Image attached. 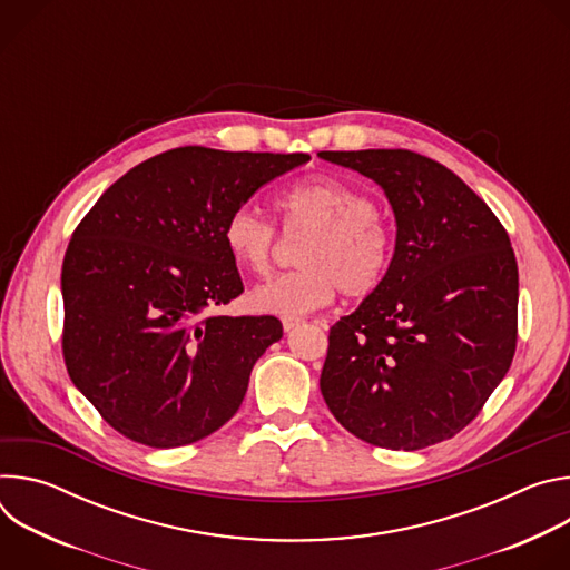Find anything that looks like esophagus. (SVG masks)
Wrapping results in <instances>:
<instances>
[{
	"label": "esophagus",
	"instance_id": "obj_1",
	"mask_svg": "<svg viewBox=\"0 0 570 570\" xmlns=\"http://www.w3.org/2000/svg\"><path fill=\"white\" fill-rule=\"evenodd\" d=\"M304 320L302 317H295V315H284L282 317V327H284V332H291V330H295L297 324H302Z\"/></svg>",
	"mask_w": 570,
	"mask_h": 570
}]
</instances>
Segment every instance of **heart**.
Masks as SVG:
<instances>
[{"label": "heart", "mask_w": 570, "mask_h": 570, "mask_svg": "<svg viewBox=\"0 0 570 570\" xmlns=\"http://www.w3.org/2000/svg\"><path fill=\"white\" fill-rule=\"evenodd\" d=\"M275 209L286 238L302 236L297 271L259 286L250 302L268 313H308L330 304L341 288L345 297L372 295L392 266L394 238L383 207L354 183L332 174H313L277 191ZM232 262L255 277H268L279 238L255 209L238 207L223 225Z\"/></svg>", "instance_id": "obj_1"}]
</instances>
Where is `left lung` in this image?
Segmentation results:
<instances>
[{"mask_svg": "<svg viewBox=\"0 0 570 570\" xmlns=\"http://www.w3.org/2000/svg\"><path fill=\"white\" fill-rule=\"evenodd\" d=\"M383 187L396 246L383 284L330 330L320 390L381 449L451 440L517 350L519 268L497 214L440 161L405 148L320 150Z\"/></svg>", "mask_w": 570, "mask_h": 570, "instance_id": "obj_1", "label": "left lung"}]
</instances>
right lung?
<instances>
[{
	"mask_svg": "<svg viewBox=\"0 0 570 570\" xmlns=\"http://www.w3.org/2000/svg\"><path fill=\"white\" fill-rule=\"evenodd\" d=\"M306 153L180 146L121 176L78 223L62 259V358L124 438L198 442L234 417L275 315H214L243 293L223 225Z\"/></svg>",
	"mask_w": 570,
	"mask_h": 570,
	"instance_id": "obj_1",
	"label": "right lung"
}]
</instances>
